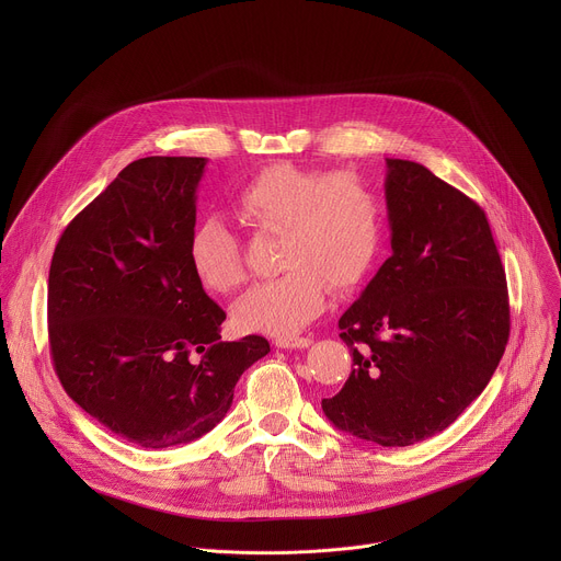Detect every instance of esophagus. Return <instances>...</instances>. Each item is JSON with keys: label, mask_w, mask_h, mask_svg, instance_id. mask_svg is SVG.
Returning <instances> with one entry per match:
<instances>
[{"label": "esophagus", "mask_w": 561, "mask_h": 561, "mask_svg": "<svg viewBox=\"0 0 561 561\" xmlns=\"http://www.w3.org/2000/svg\"><path fill=\"white\" fill-rule=\"evenodd\" d=\"M312 344L310 337H279L275 340L277 348H308Z\"/></svg>", "instance_id": "1"}]
</instances>
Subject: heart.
<instances>
[{
	"mask_svg": "<svg viewBox=\"0 0 561 561\" xmlns=\"http://www.w3.org/2000/svg\"><path fill=\"white\" fill-rule=\"evenodd\" d=\"M249 226L279 232L277 277L251 286L232 306L237 329L288 337L322 312L327 288L351 290L373 271L383 239L381 204L355 173L277 162L234 195ZM188 262L199 284L228 293L242 282L239 242L219 217L191 232Z\"/></svg>",
	"mask_w": 561,
	"mask_h": 561,
	"instance_id": "heart-1",
	"label": "heart"
}]
</instances>
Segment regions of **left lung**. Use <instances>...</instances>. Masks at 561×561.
Wrapping results in <instances>:
<instances>
[{
	"instance_id": "left-lung-1",
	"label": "left lung",
	"mask_w": 561,
	"mask_h": 561,
	"mask_svg": "<svg viewBox=\"0 0 561 561\" xmlns=\"http://www.w3.org/2000/svg\"><path fill=\"white\" fill-rule=\"evenodd\" d=\"M386 167L392 255L340 317L355 368L322 411L357 439L411 446L482 394L504 355L511 312L484 210L417 162Z\"/></svg>"
}]
</instances>
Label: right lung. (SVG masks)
<instances>
[{"mask_svg":"<svg viewBox=\"0 0 561 561\" xmlns=\"http://www.w3.org/2000/svg\"><path fill=\"white\" fill-rule=\"evenodd\" d=\"M206 157L128 164L61 232L48 273V340L72 402L141 448L188 444L228 413L271 346L221 342L226 312L188 262Z\"/></svg>","mask_w":561,"mask_h":561,"instance_id":"add662e5","label":"right lung"}]
</instances>
